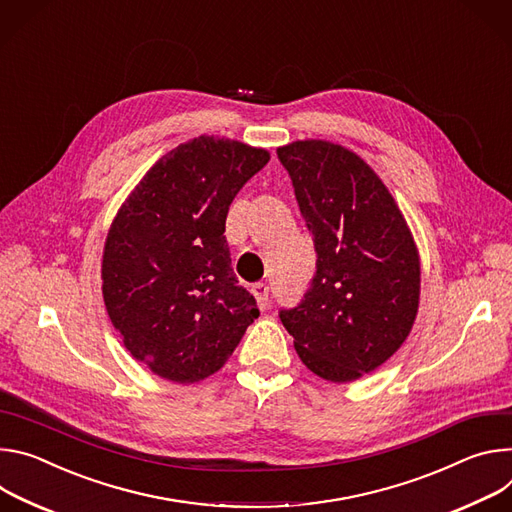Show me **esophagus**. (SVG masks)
<instances>
[{
	"mask_svg": "<svg viewBox=\"0 0 512 512\" xmlns=\"http://www.w3.org/2000/svg\"><path fill=\"white\" fill-rule=\"evenodd\" d=\"M252 295L256 297L258 307L266 309V305H268V285H266V282H256V285L252 287Z\"/></svg>",
	"mask_w": 512,
	"mask_h": 512,
	"instance_id": "34e87169",
	"label": "esophagus"
}]
</instances>
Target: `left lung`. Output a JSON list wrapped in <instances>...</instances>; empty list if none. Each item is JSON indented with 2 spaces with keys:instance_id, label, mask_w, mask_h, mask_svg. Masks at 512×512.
<instances>
[{
  "instance_id": "1",
  "label": "left lung",
  "mask_w": 512,
  "mask_h": 512,
  "mask_svg": "<svg viewBox=\"0 0 512 512\" xmlns=\"http://www.w3.org/2000/svg\"><path fill=\"white\" fill-rule=\"evenodd\" d=\"M315 246L301 303L278 317L303 364L331 382L356 380L407 339L419 307V254L374 170L323 140L276 150Z\"/></svg>"
}]
</instances>
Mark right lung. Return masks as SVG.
Masks as SVG:
<instances>
[{
	"mask_svg": "<svg viewBox=\"0 0 512 512\" xmlns=\"http://www.w3.org/2000/svg\"><path fill=\"white\" fill-rule=\"evenodd\" d=\"M268 160L262 148L195 138L148 170L111 223L107 315L128 352L166 380L217 372L258 317L223 232L234 197Z\"/></svg>",
	"mask_w": 512,
	"mask_h": 512,
	"instance_id": "right-lung-1",
	"label": "right lung"
}]
</instances>
